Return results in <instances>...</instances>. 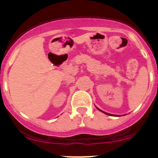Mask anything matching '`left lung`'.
Segmentation results:
<instances>
[{
    "instance_id": "obj_1",
    "label": "left lung",
    "mask_w": 158,
    "mask_h": 158,
    "mask_svg": "<svg viewBox=\"0 0 158 158\" xmlns=\"http://www.w3.org/2000/svg\"><path fill=\"white\" fill-rule=\"evenodd\" d=\"M98 110H100V109H98ZM100 111H101V110H100ZM102 112H104V111H102ZM104 113H106V114H108V113H106V112H104Z\"/></svg>"
}]
</instances>
